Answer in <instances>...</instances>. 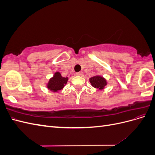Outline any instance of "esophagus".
Here are the masks:
<instances>
[{
	"label": "esophagus",
	"mask_w": 155,
	"mask_h": 155,
	"mask_svg": "<svg viewBox=\"0 0 155 155\" xmlns=\"http://www.w3.org/2000/svg\"><path fill=\"white\" fill-rule=\"evenodd\" d=\"M76 76H81V75L83 74V73L81 72H77L76 74Z\"/></svg>",
	"instance_id": "1"
}]
</instances>
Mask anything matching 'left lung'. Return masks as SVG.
<instances>
[{"label": "left lung", "instance_id": "1", "mask_svg": "<svg viewBox=\"0 0 155 155\" xmlns=\"http://www.w3.org/2000/svg\"><path fill=\"white\" fill-rule=\"evenodd\" d=\"M91 85L98 90H103L107 85L106 79L100 75H96L89 79Z\"/></svg>", "mask_w": 155, "mask_h": 155}]
</instances>
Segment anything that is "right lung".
<instances>
[{
	"instance_id": "add662e5",
	"label": "right lung",
	"mask_w": 155,
	"mask_h": 155,
	"mask_svg": "<svg viewBox=\"0 0 155 155\" xmlns=\"http://www.w3.org/2000/svg\"><path fill=\"white\" fill-rule=\"evenodd\" d=\"M68 79V78L63 77L59 72H55L46 84V87L51 92H58L67 85Z\"/></svg>"
}]
</instances>
